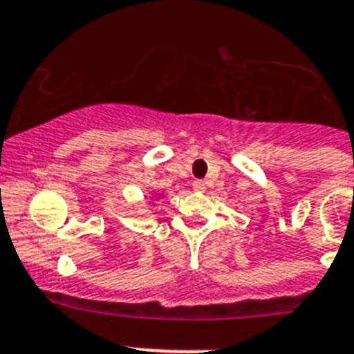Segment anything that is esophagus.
Instances as JSON below:
<instances>
[{
  "instance_id": "obj_1",
  "label": "esophagus",
  "mask_w": 354,
  "mask_h": 354,
  "mask_svg": "<svg viewBox=\"0 0 354 354\" xmlns=\"http://www.w3.org/2000/svg\"><path fill=\"white\" fill-rule=\"evenodd\" d=\"M193 189H195V192H204V189H206V184L202 183V180H195V183H193Z\"/></svg>"
}]
</instances>
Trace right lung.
I'll return each mask as SVG.
<instances>
[{"instance_id": "1", "label": "right lung", "mask_w": 354, "mask_h": 354, "mask_svg": "<svg viewBox=\"0 0 354 354\" xmlns=\"http://www.w3.org/2000/svg\"><path fill=\"white\" fill-rule=\"evenodd\" d=\"M162 197V193H156V195H153V198H156V201H157V198H161Z\"/></svg>"}]
</instances>
